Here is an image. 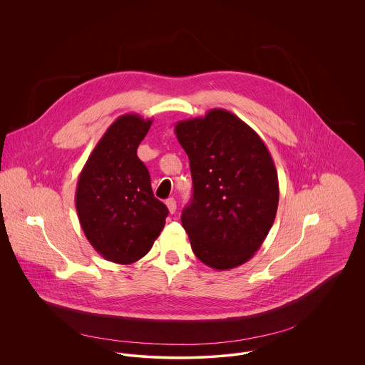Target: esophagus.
Instances as JSON below:
<instances>
[{
    "mask_svg": "<svg viewBox=\"0 0 365 365\" xmlns=\"http://www.w3.org/2000/svg\"><path fill=\"white\" fill-rule=\"evenodd\" d=\"M165 205H167V208L170 210V213H174L175 209H177V202H175L174 198H168V200L165 201Z\"/></svg>",
    "mask_w": 365,
    "mask_h": 365,
    "instance_id": "esophagus-1",
    "label": "esophagus"
}]
</instances>
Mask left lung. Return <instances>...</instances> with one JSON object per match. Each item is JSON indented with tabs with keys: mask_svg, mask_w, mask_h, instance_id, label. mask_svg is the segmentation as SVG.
<instances>
[{
	"mask_svg": "<svg viewBox=\"0 0 365 365\" xmlns=\"http://www.w3.org/2000/svg\"><path fill=\"white\" fill-rule=\"evenodd\" d=\"M175 135L192 175L181 222L194 255L217 271L245 264L260 249L278 208V177L267 146L226 109L177 122Z\"/></svg>",
	"mask_w": 365,
	"mask_h": 365,
	"instance_id": "1",
	"label": "left lung"
}]
</instances>
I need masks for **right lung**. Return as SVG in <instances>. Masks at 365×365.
Here are the masks:
<instances>
[{
	"instance_id": "add662e5",
	"label": "right lung",
	"mask_w": 365,
	"mask_h": 365,
	"mask_svg": "<svg viewBox=\"0 0 365 365\" xmlns=\"http://www.w3.org/2000/svg\"><path fill=\"white\" fill-rule=\"evenodd\" d=\"M152 119L119 116L88 157L77 182L83 232L105 260L132 264L146 256L168 215L155 198L150 174L136 155Z\"/></svg>"
}]
</instances>
